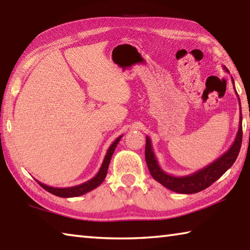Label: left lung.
Listing matches in <instances>:
<instances>
[{
	"mask_svg": "<svg viewBox=\"0 0 250 250\" xmlns=\"http://www.w3.org/2000/svg\"><path fill=\"white\" fill-rule=\"evenodd\" d=\"M224 70L229 72L225 66ZM233 84L234 80L232 78ZM235 88V86H234ZM236 92V90H235ZM238 97V95H237ZM239 105L240 101L238 98ZM242 140H243V125H242V112L239 116V125H238V132L236 134V138L234 140L233 144L226 151L223 155H221L219 158H216L214 162L211 164L203 167V168L197 170L196 172H192L190 175L186 176H172L167 174L158 165V162L154 154L151 139L146 137V144H145V161L148 167V170L154 179L158 183L162 184L167 189L175 191L177 193H184V194H190V193H197L199 191L207 189L208 187L216 181L220 177L224 174V172L229 168L232 167L235 163L236 158L238 156V153L240 151V146H242Z\"/></svg>",
	"mask_w": 250,
	"mask_h": 250,
	"instance_id": "1",
	"label": "left lung"
}]
</instances>
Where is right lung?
<instances>
[{
  "mask_svg": "<svg viewBox=\"0 0 250 250\" xmlns=\"http://www.w3.org/2000/svg\"><path fill=\"white\" fill-rule=\"evenodd\" d=\"M121 138H122V135H120V137H118L115 141H113V143L110 145L109 148H108V151H107L106 155H105V158H104V161H103V164L101 166V168H99L96 176H94L92 179L85 181V183L81 184V185L73 186V187H67V188L50 187V186L40 183V181H38V180H37V183L40 186H42V187L44 190H47L48 192L52 193V194H54V196H57V197H61V198L80 197V196H83V194L87 193L89 191H92L93 189L97 188L98 186L103 183L104 179L106 178L108 166H109L111 156H112L113 152H115L117 145H118V143H119V141L121 140Z\"/></svg>",
  "mask_w": 250,
  "mask_h": 250,
  "instance_id": "obj_1",
  "label": "right lung"
}]
</instances>
